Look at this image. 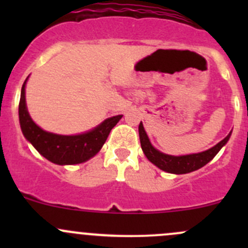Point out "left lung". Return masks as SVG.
Instances as JSON below:
<instances>
[{"label": "left lung", "mask_w": 248, "mask_h": 248, "mask_svg": "<svg viewBox=\"0 0 248 248\" xmlns=\"http://www.w3.org/2000/svg\"><path fill=\"white\" fill-rule=\"evenodd\" d=\"M231 133L226 137L223 140L215 145L211 149L206 150V151L201 152V154H193V155H186V156H170V155H166L159 152L158 150L155 149L150 142L149 138L146 136L142 124L140 122L139 124V138H140V145L144 151L145 156L147 157L150 162L158 167L159 169L164 171L171 172V174H187L201 169L205 164L209 163L217 154L219 150L227 144L229 138H231Z\"/></svg>", "instance_id": "left-lung-1"}]
</instances>
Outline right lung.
<instances>
[{"instance_id":"right-lung-1","label":"right lung","mask_w":248,"mask_h":248,"mask_svg":"<svg viewBox=\"0 0 248 248\" xmlns=\"http://www.w3.org/2000/svg\"><path fill=\"white\" fill-rule=\"evenodd\" d=\"M27 80V79H26ZM25 80L19 102V120L25 138L34 149L50 162L60 166L78 164L93 157L101 150L112 127L121 120L122 115L112 116L98 127L79 136H59L49 133L37 126L30 117L25 101Z\"/></svg>"}]
</instances>
